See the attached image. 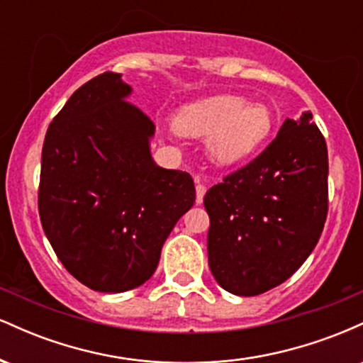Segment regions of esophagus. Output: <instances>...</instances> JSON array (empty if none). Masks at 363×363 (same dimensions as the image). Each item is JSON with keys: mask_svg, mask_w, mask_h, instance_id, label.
I'll use <instances>...</instances> for the list:
<instances>
[{"mask_svg": "<svg viewBox=\"0 0 363 363\" xmlns=\"http://www.w3.org/2000/svg\"><path fill=\"white\" fill-rule=\"evenodd\" d=\"M196 182H198V186H196V203H198V205H201L203 198H205V194H206V186L201 184V182H199V179H196Z\"/></svg>", "mask_w": 363, "mask_h": 363, "instance_id": "34e87169", "label": "esophagus"}]
</instances>
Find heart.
Here are the masks:
<instances>
[{
  "mask_svg": "<svg viewBox=\"0 0 363 363\" xmlns=\"http://www.w3.org/2000/svg\"><path fill=\"white\" fill-rule=\"evenodd\" d=\"M174 126L191 138L206 136L210 155L218 164H239L268 138L273 116L261 102H245L239 95H213L187 104L174 118Z\"/></svg>",
  "mask_w": 363,
  "mask_h": 363,
  "instance_id": "b5f03b06",
  "label": "heart"
}]
</instances>
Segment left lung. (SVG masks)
Here are the masks:
<instances>
[{
    "instance_id": "left-lung-1",
    "label": "left lung",
    "mask_w": 363,
    "mask_h": 363,
    "mask_svg": "<svg viewBox=\"0 0 363 363\" xmlns=\"http://www.w3.org/2000/svg\"><path fill=\"white\" fill-rule=\"evenodd\" d=\"M208 264L223 290L264 294L297 272L328 215V148L309 111L251 164L208 189Z\"/></svg>"
}]
</instances>
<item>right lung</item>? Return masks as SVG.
<instances>
[{
  "label": "right lung",
  "instance_id": "right-lung-1",
  "mask_svg": "<svg viewBox=\"0 0 363 363\" xmlns=\"http://www.w3.org/2000/svg\"><path fill=\"white\" fill-rule=\"evenodd\" d=\"M119 73L82 85L49 124L39 215L66 269L95 291L119 294L155 273L162 245L194 205L193 177L150 152L155 124L128 102Z\"/></svg>",
  "mask_w": 363,
  "mask_h": 363
}]
</instances>
